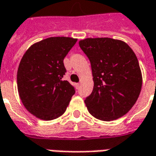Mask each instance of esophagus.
Wrapping results in <instances>:
<instances>
[{
	"label": "esophagus",
	"mask_w": 156,
	"mask_h": 156,
	"mask_svg": "<svg viewBox=\"0 0 156 156\" xmlns=\"http://www.w3.org/2000/svg\"><path fill=\"white\" fill-rule=\"evenodd\" d=\"M77 87H78V88H79V87H80V83H77Z\"/></svg>",
	"instance_id": "obj_1"
}]
</instances>
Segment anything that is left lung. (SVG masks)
I'll list each match as a JSON object with an SVG mask.
<instances>
[{"mask_svg": "<svg viewBox=\"0 0 156 156\" xmlns=\"http://www.w3.org/2000/svg\"><path fill=\"white\" fill-rule=\"evenodd\" d=\"M78 43L91 63L94 89L84 100L90 115L103 121L126 115L142 87V73L134 51L126 42L108 37L86 38Z\"/></svg>", "mask_w": 156, "mask_h": 156, "instance_id": "1", "label": "left lung"}]
</instances>
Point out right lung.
Wrapping results in <instances>:
<instances>
[{
    "label": "right lung",
    "mask_w": 156,
    "mask_h": 156,
    "mask_svg": "<svg viewBox=\"0 0 156 156\" xmlns=\"http://www.w3.org/2000/svg\"><path fill=\"white\" fill-rule=\"evenodd\" d=\"M78 39L53 37L32 44L17 70V89L24 107L35 117L52 120L64 114L74 88L62 80L63 59Z\"/></svg>",
    "instance_id": "add662e5"
}]
</instances>
